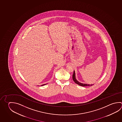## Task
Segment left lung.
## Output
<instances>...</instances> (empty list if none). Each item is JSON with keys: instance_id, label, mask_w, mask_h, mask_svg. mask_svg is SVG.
Segmentation results:
<instances>
[{"instance_id": "obj_1", "label": "left lung", "mask_w": 122, "mask_h": 122, "mask_svg": "<svg viewBox=\"0 0 122 122\" xmlns=\"http://www.w3.org/2000/svg\"><path fill=\"white\" fill-rule=\"evenodd\" d=\"M73 81L75 82L77 84L80 85V86H92L93 85H89V84H83V83H80L79 81H78L77 80H76L75 77V71H73Z\"/></svg>"}]
</instances>
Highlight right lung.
Returning <instances> with one entry per match:
<instances>
[{"label": "right lung", "mask_w": 122, "mask_h": 122, "mask_svg": "<svg viewBox=\"0 0 122 122\" xmlns=\"http://www.w3.org/2000/svg\"><path fill=\"white\" fill-rule=\"evenodd\" d=\"M46 84H45L42 85V86H44V85H46Z\"/></svg>", "instance_id": "1"}]
</instances>
